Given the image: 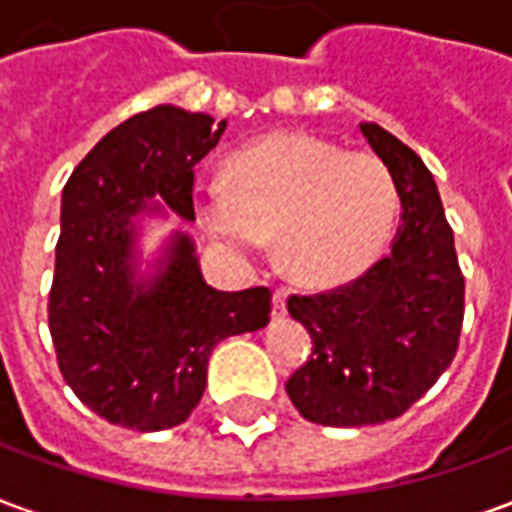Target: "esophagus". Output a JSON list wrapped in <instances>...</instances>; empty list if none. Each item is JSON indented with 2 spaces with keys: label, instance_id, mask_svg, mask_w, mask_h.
Segmentation results:
<instances>
[{
  "label": "esophagus",
  "instance_id": "obj_1",
  "mask_svg": "<svg viewBox=\"0 0 512 512\" xmlns=\"http://www.w3.org/2000/svg\"><path fill=\"white\" fill-rule=\"evenodd\" d=\"M288 290L277 288L274 290V301H271V315H274V321H282L285 315H288Z\"/></svg>",
  "mask_w": 512,
  "mask_h": 512
}]
</instances>
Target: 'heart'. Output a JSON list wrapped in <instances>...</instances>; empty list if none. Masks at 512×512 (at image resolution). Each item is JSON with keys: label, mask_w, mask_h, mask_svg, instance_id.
Returning <instances> with one entry per match:
<instances>
[{"label": "heart", "mask_w": 512, "mask_h": 512, "mask_svg": "<svg viewBox=\"0 0 512 512\" xmlns=\"http://www.w3.org/2000/svg\"><path fill=\"white\" fill-rule=\"evenodd\" d=\"M397 205V183L381 158L301 131L238 150L227 178L194 189L202 230L227 255H263L279 235L282 266L315 288L348 282L381 255Z\"/></svg>", "instance_id": "obj_1"}]
</instances>
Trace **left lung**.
Masks as SVG:
<instances>
[{
	"label": "left lung",
	"mask_w": 512,
	"mask_h": 512,
	"mask_svg": "<svg viewBox=\"0 0 512 512\" xmlns=\"http://www.w3.org/2000/svg\"><path fill=\"white\" fill-rule=\"evenodd\" d=\"M362 134L400 194L392 252L348 285L290 296L312 356L288 378L304 419L362 428L400 417L450 367L463 323V274L430 169L376 123Z\"/></svg>",
	"instance_id": "obj_1"
}]
</instances>
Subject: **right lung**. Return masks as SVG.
I'll use <instances>...</instances> for the list:
<instances>
[{"instance_id": "obj_1", "label": "right lung", "mask_w": 512, "mask_h": 512, "mask_svg": "<svg viewBox=\"0 0 512 512\" xmlns=\"http://www.w3.org/2000/svg\"><path fill=\"white\" fill-rule=\"evenodd\" d=\"M227 123L153 106L112 128L62 189V230L49 293L57 365L84 406L120 428H175L200 403L208 359L233 334L257 332L271 290L222 293L202 279L189 235L169 238L153 277H136V224L147 202L194 219V164Z\"/></svg>"}]
</instances>
